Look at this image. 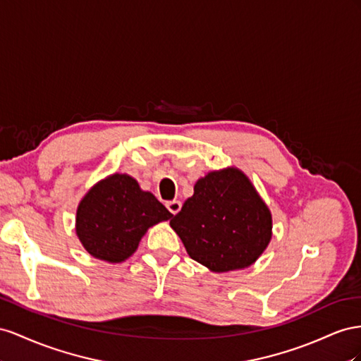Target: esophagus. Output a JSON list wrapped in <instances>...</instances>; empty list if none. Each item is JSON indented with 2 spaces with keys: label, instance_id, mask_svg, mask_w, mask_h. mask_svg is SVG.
Wrapping results in <instances>:
<instances>
[{
  "label": "esophagus",
  "instance_id": "34e87169",
  "mask_svg": "<svg viewBox=\"0 0 361 361\" xmlns=\"http://www.w3.org/2000/svg\"><path fill=\"white\" fill-rule=\"evenodd\" d=\"M166 207L172 214H177L181 209V202L180 201H169V202H166Z\"/></svg>",
  "mask_w": 361,
  "mask_h": 361
}]
</instances>
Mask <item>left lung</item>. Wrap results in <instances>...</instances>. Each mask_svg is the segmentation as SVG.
<instances>
[{"mask_svg":"<svg viewBox=\"0 0 361 361\" xmlns=\"http://www.w3.org/2000/svg\"><path fill=\"white\" fill-rule=\"evenodd\" d=\"M171 226L190 259L213 272L251 266L272 235L269 209L235 168L198 180L192 197L172 216Z\"/></svg>","mask_w":361,"mask_h":361,"instance_id":"1","label":"left lung"}]
</instances>
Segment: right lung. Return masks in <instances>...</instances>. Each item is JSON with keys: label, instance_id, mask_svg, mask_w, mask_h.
<instances>
[{"label": "right lung", "instance_id": "1", "mask_svg": "<svg viewBox=\"0 0 361 361\" xmlns=\"http://www.w3.org/2000/svg\"><path fill=\"white\" fill-rule=\"evenodd\" d=\"M172 213L143 192L127 173H113L92 188L77 210V235L86 251L99 260L119 263L137 250L149 226Z\"/></svg>", "mask_w": 361, "mask_h": 361}]
</instances>
